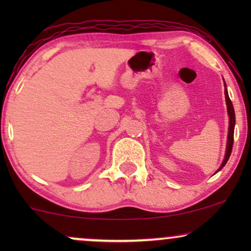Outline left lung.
<instances>
[{
  "instance_id": "8db88e82",
  "label": "left lung",
  "mask_w": 251,
  "mask_h": 251,
  "mask_svg": "<svg viewBox=\"0 0 251 251\" xmlns=\"http://www.w3.org/2000/svg\"><path fill=\"white\" fill-rule=\"evenodd\" d=\"M224 87H225V100H226V106H227V114H228V133H227V143H226V152H225L224 160H223L222 166L219 167V169L216 171V173H218L219 170H222V168L224 167L225 164H226V162H227V161H228L229 155H231V153H232L233 140H234L235 113H234V108H233L231 99H229V97H228V92H227V89H226L225 82H224Z\"/></svg>"
}]
</instances>
